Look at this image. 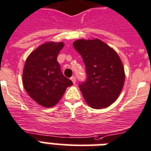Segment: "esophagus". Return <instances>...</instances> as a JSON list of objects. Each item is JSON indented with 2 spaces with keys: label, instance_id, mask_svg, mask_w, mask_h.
Instances as JSON below:
<instances>
[{
  "label": "esophagus",
  "instance_id": "esophagus-1",
  "mask_svg": "<svg viewBox=\"0 0 151 151\" xmlns=\"http://www.w3.org/2000/svg\"><path fill=\"white\" fill-rule=\"evenodd\" d=\"M71 80L72 81L73 84H76V77H75V76L71 77Z\"/></svg>",
  "mask_w": 151,
  "mask_h": 151
}]
</instances>
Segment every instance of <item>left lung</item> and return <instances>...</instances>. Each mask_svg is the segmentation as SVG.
<instances>
[{"label":"left lung","mask_w":151,"mask_h":151,"mask_svg":"<svg viewBox=\"0 0 151 151\" xmlns=\"http://www.w3.org/2000/svg\"><path fill=\"white\" fill-rule=\"evenodd\" d=\"M73 46L81 55L86 68V80L79 85L84 99L92 108L108 107L116 100L124 83L120 57L99 39H79Z\"/></svg>","instance_id":"1"}]
</instances>
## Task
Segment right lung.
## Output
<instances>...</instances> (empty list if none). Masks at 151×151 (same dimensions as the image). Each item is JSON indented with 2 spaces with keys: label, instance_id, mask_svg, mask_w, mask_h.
Returning a JSON list of instances; mask_svg holds the SVG:
<instances>
[{
  "label": "right lung",
  "instance_id": "1",
  "mask_svg": "<svg viewBox=\"0 0 151 151\" xmlns=\"http://www.w3.org/2000/svg\"><path fill=\"white\" fill-rule=\"evenodd\" d=\"M64 43L47 42L40 45L26 60L23 86L31 99L42 106H54L72 82L63 75L57 58Z\"/></svg>",
  "mask_w": 151,
  "mask_h": 151
}]
</instances>
